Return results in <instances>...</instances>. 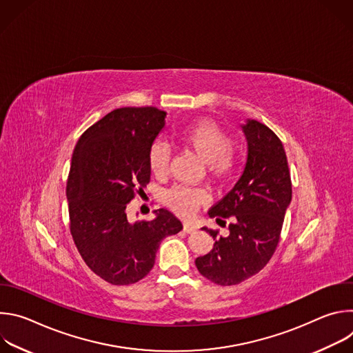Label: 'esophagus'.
<instances>
[{"instance_id":"1","label":"esophagus","mask_w":353,"mask_h":353,"mask_svg":"<svg viewBox=\"0 0 353 353\" xmlns=\"http://www.w3.org/2000/svg\"><path fill=\"white\" fill-rule=\"evenodd\" d=\"M183 230H184L185 233H192V232H195V226H192V225L184 222V223H183Z\"/></svg>"}]
</instances>
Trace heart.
Returning a JSON list of instances; mask_svg holds the SVG:
<instances>
[{
	"label": "heart",
	"mask_w": 353,
	"mask_h": 353,
	"mask_svg": "<svg viewBox=\"0 0 353 353\" xmlns=\"http://www.w3.org/2000/svg\"><path fill=\"white\" fill-rule=\"evenodd\" d=\"M179 137L184 145L207 162L210 172L216 177L223 179L232 173L234 165V158L230 150L232 139L218 124L211 120H198L184 127ZM169 159L170 152L165 142L158 141L150 146L148 163L154 174H166ZM208 198L210 194L205 188L177 185L168 191L166 204L173 212L181 216H191L198 207L207 203Z\"/></svg>",
	"instance_id": "obj_1"
}]
</instances>
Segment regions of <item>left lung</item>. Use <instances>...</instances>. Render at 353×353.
<instances>
[{
	"label": "left lung",
	"mask_w": 353,
	"mask_h": 353,
	"mask_svg": "<svg viewBox=\"0 0 353 353\" xmlns=\"http://www.w3.org/2000/svg\"><path fill=\"white\" fill-rule=\"evenodd\" d=\"M247 142L245 163L234 187L208 215L216 222L230 219L229 234L218 236L208 254L195 260L199 274L221 286L237 285L260 272L279 241L292 183L281 139L264 124L247 119L240 125Z\"/></svg>",
	"instance_id": "left-lung-1"
}]
</instances>
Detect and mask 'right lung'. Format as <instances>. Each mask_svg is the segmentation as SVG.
I'll return each instance as SVG.
<instances>
[{
  "mask_svg": "<svg viewBox=\"0 0 353 353\" xmlns=\"http://www.w3.org/2000/svg\"><path fill=\"white\" fill-rule=\"evenodd\" d=\"M166 112L123 108L78 139L67 183L71 234L86 265L112 285L141 281L154 268L161 241L183 229L168 210L131 222L127 204L149 183L148 154L165 128Z\"/></svg>",
  "mask_w": 353,
  "mask_h": 353,
  "instance_id": "right-lung-1",
  "label": "right lung"
}]
</instances>
